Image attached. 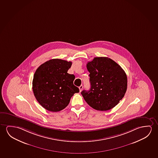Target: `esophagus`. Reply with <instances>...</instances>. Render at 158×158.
Segmentation results:
<instances>
[{"instance_id":"1","label":"esophagus","mask_w":158,"mask_h":158,"mask_svg":"<svg viewBox=\"0 0 158 158\" xmlns=\"http://www.w3.org/2000/svg\"><path fill=\"white\" fill-rule=\"evenodd\" d=\"M79 91L80 92H81V91H82V90H83V85H80V86L79 87Z\"/></svg>"}]
</instances>
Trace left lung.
Masks as SVG:
<instances>
[{
  "label": "left lung",
  "mask_w": 158,
  "mask_h": 158,
  "mask_svg": "<svg viewBox=\"0 0 158 158\" xmlns=\"http://www.w3.org/2000/svg\"><path fill=\"white\" fill-rule=\"evenodd\" d=\"M90 90L81 94L92 108L106 111L114 108L122 100L127 90V76L118 63L106 57H95L88 62Z\"/></svg>",
  "instance_id": "left-lung-1"
}]
</instances>
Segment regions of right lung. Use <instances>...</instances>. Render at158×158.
<instances>
[{
    "label": "right lung",
    "instance_id": "obj_1",
    "mask_svg": "<svg viewBox=\"0 0 158 158\" xmlns=\"http://www.w3.org/2000/svg\"><path fill=\"white\" fill-rule=\"evenodd\" d=\"M72 62L61 59L46 61L34 73L32 89L34 96L45 109L56 112L65 108L79 88L73 84L75 76L67 73Z\"/></svg>",
    "mask_w": 158,
    "mask_h": 158
}]
</instances>
